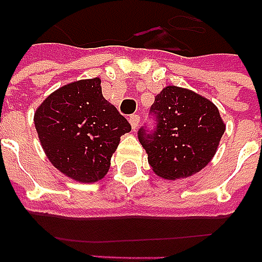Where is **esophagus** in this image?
Returning a JSON list of instances; mask_svg holds the SVG:
<instances>
[{
	"instance_id": "34e87169",
	"label": "esophagus",
	"mask_w": 262,
	"mask_h": 262,
	"mask_svg": "<svg viewBox=\"0 0 262 262\" xmlns=\"http://www.w3.org/2000/svg\"><path fill=\"white\" fill-rule=\"evenodd\" d=\"M128 120H129V124H131V127H133V129L135 131V129L138 128L139 123H141V117H139L138 115H131Z\"/></svg>"
}]
</instances>
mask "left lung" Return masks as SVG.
I'll list each match as a JSON object with an SVG mask.
<instances>
[{
	"instance_id": "left-lung-1",
	"label": "left lung",
	"mask_w": 262,
	"mask_h": 262,
	"mask_svg": "<svg viewBox=\"0 0 262 262\" xmlns=\"http://www.w3.org/2000/svg\"><path fill=\"white\" fill-rule=\"evenodd\" d=\"M155 125L141 127L138 139L159 177L186 178L207 166L225 131L217 106L199 94L166 86L150 106Z\"/></svg>"
}]
</instances>
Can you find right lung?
Masks as SVG:
<instances>
[{"label": "right lung", "mask_w": 262, "mask_h": 262, "mask_svg": "<svg viewBox=\"0 0 262 262\" xmlns=\"http://www.w3.org/2000/svg\"><path fill=\"white\" fill-rule=\"evenodd\" d=\"M35 129L49 161L78 182H96L109 171L120 137L131 124L102 95L101 80L59 88L34 115Z\"/></svg>", "instance_id": "right-lung-1"}]
</instances>
